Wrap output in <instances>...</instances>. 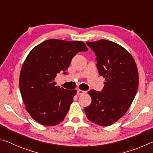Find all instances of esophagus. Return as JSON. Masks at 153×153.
I'll use <instances>...</instances> for the list:
<instances>
[{"label": "esophagus", "mask_w": 153, "mask_h": 153, "mask_svg": "<svg viewBox=\"0 0 153 153\" xmlns=\"http://www.w3.org/2000/svg\"><path fill=\"white\" fill-rule=\"evenodd\" d=\"M85 93H86V91H82L81 89H79L78 91H77V94L78 95H82Z\"/></svg>", "instance_id": "esophagus-1"}]
</instances>
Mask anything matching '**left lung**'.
<instances>
[{"label": "left lung", "instance_id": "1", "mask_svg": "<svg viewBox=\"0 0 153 153\" xmlns=\"http://www.w3.org/2000/svg\"><path fill=\"white\" fill-rule=\"evenodd\" d=\"M87 44L95 53L99 73L105 82L101 92H88L92 101L85 112L91 122L108 126L126 113L135 97L139 81L137 66L130 53L116 43L100 39Z\"/></svg>", "mask_w": 153, "mask_h": 153}]
</instances>
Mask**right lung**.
<instances>
[{
	"mask_svg": "<svg viewBox=\"0 0 153 153\" xmlns=\"http://www.w3.org/2000/svg\"><path fill=\"white\" fill-rule=\"evenodd\" d=\"M88 48L81 41L51 39L31 50L23 64L19 89L25 109L44 126H56L64 120L76 90L56 86L58 73L68 68L72 58Z\"/></svg>",
	"mask_w": 153,
	"mask_h": 153,
	"instance_id": "1",
	"label": "right lung"
}]
</instances>
